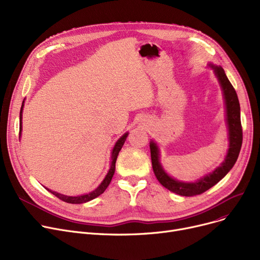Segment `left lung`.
I'll return each mask as SVG.
<instances>
[{
  "instance_id": "obj_1",
  "label": "left lung",
  "mask_w": 260,
  "mask_h": 260,
  "mask_svg": "<svg viewBox=\"0 0 260 260\" xmlns=\"http://www.w3.org/2000/svg\"><path fill=\"white\" fill-rule=\"evenodd\" d=\"M219 81L223 97L225 103V112H226V124L229 129V149L225 156L224 161L221 163L220 167H218L209 175L204 176L203 178L195 182H183L177 179L172 178L166 171L163 170L160 159H159V148L154 141L149 143L151 148V157H152V166L155 173L156 178L158 181L168 188L171 192L178 194L181 196L189 197L200 195L206 192L209 188L214 186L216 183L219 182L223 177L234 167L235 162L237 161L241 144H242V127L240 121V105L238 101V97L236 90L233 85L231 84L223 68L220 66H215L213 64H209Z\"/></svg>"
}]
</instances>
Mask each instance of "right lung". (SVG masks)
Returning a JSON list of instances; mask_svg holds the SVG:
<instances>
[{
    "label": "right lung",
    "mask_w": 260,
    "mask_h": 260,
    "mask_svg": "<svg viewBox=\"0 0 260 260\" xmlns=\"http://www.w3.org/2000/svg\"><path fill=\"white\" fill-rule=\"evenodd\" d=\"M23 106H24V101H23V104L21 106V111H20V137H21V132H22V112H23ZM128 136V133H125L124 135L122 136V137L116 142L114 148H113V152H112V163H111V169H109L107 175L105 176V178L103 179V181L101 182V184L93 189L92 192L88 193V194H85V195H80V196H76V197H73V196H65L63 194H60V193H57V192H53V190H50L48 189L47 187H45L48 192H50L51 194H53L54 196H57L59 199L67 202V203H75V204H78V203H84V202H87V201H90L92 199H94L95 197L100 196L104 190L107 188V186L109 185V183H111L112 181V178L113 176L115 174V170H116V160H117V157H118V154L119 152L121 151V148L123 146V144H124L125 140H126V137ZM19 137V138H20Z\"/></svg>",
    "instance_id": "right-lung-1"
}]
</instances>
